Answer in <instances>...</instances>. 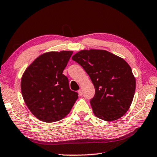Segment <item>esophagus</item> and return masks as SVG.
Wrapping results in <instances>:
<instances>
[{
  "mask_svg": "<svg viewBox=\"0 0 157 157\" xmlns=\"http://www.w3.org/2000/svg\"><path fill=\"white\" fill-rule=\"evenodd\" d=\"M78 94H79V95H80V96H82V91L81 89H79L78 91Z\"/></svg>",
  "mask_w": 157,
  "mask_h": 157,
  "instance_id": "34e87169",
  "label": "esophagus"
}]
</instances>
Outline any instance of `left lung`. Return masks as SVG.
I'll list each match as a JSON object with an SVG mask.
<instances>
[{"instance_id":"1","label":"left lung","mask_w":157,"mask_h":157,"mask_svg":"<svg viewBox=\"0 0 157 157\" xmlns=\"http://www.w3.org/2000/svg\"><path fill=\"white\" fill-rule=\"evenodd\" d=\"M72 59L82 66L94 85L90 100L95 116L105 121L121 118L132 105L136 79L123 58L105 50H82Z\"/></svg>"}]
</instances>
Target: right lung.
<instances>
[{"instance_id": "1", "label": "right lung", "mask_w": 157, "mask_h": 157, "mask_svg": "<svg viewBox=\"0 0 157 157\" xmlns=\"http://www.w3.org/2000/svg\"><path fill=\"white\" fill-rule=\"evenodd\" d=\"M72 54L70 50L44 53L23 73L21 82L23 100L39 120L45 123L62 120L78 98L62 74Z\"/></svg>"}]
</instances>
